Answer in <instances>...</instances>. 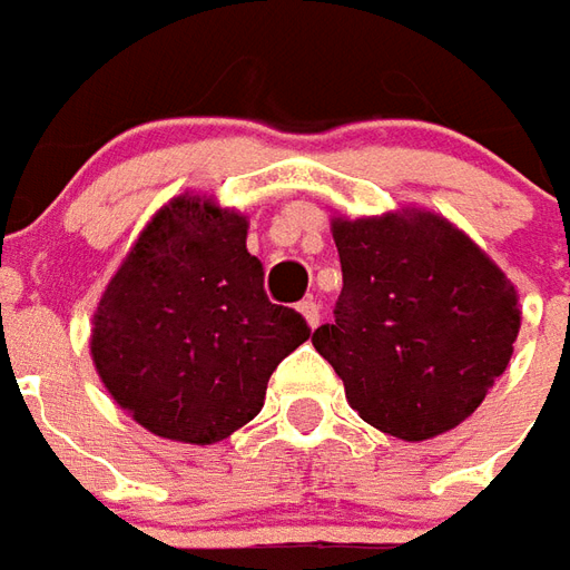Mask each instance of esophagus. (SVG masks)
I'll list each match as a JSON object with an SVG mask.
<instances>
[{"mask_svg":"<svg viewBox=\"0 0 570 570\" xmlns=\"http://www.w3.org/2000/svg\"><path fill=\"white\" fill-rule=\"evenodd\" d=\"M298 314L305 317V323H308L311 330L321 323V305L314 302V298H305V302H298Z\"/></svg>","mask_w":570,"mask_h":570,"instance_id":"esophagus-1","label":"esophagus"}]
</instances>
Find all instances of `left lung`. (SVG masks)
I'll return each mask as SVG.
<instances>
[{
    "instance_id": "left-lung-1",
    "label": "left lung",
    "mask_w": 570,
    "mask_h": 570,
    "mask_svg": "<svg viewBox=\"0 0 570 570\" xmlns=\"http://www.w3.org/2000/svg\"><path fill=\"white\" fill-rule=\"evenodd\" d=\"M335 321L311 342L360 419L406 442L470 419L513 357L522 311L510 277L440 213L333 216Z\"/></svg>"
}]
</instances>
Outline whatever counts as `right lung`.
I'll return each mask as SVG.
<instances>
[{
    "label": "right lung",
    "mask_w": 570,
    "mask_h": 570,
    "mask_svg": "<svg viewBox=\"0 0 570 570\" xmlns=\"http://www.w3.org/2000/svg\"><path fill=\"white\" fill-rule=\"evenodd\" d=\"M247 228L244 213L213 198H170L94 311L100 382L161 440H228L259 415L277 363L308 342L305 317L265 296Z\"/></svg>",
    "instance_id": "obj_1"
}]
</instances>
